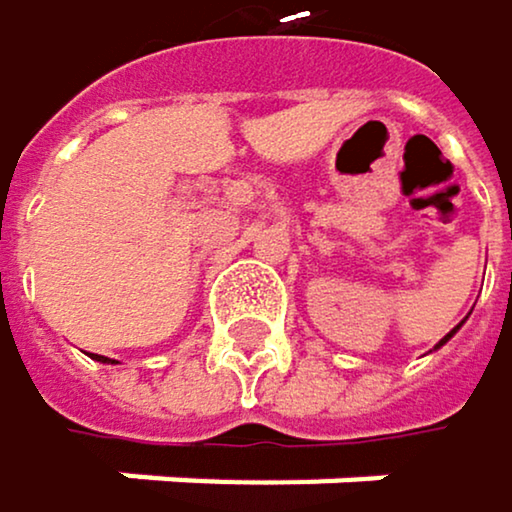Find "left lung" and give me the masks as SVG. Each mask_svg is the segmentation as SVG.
I'll list each match as a JSON object with an SVG mask.
<instances>
[{"instance_id": "left-lung-1", "label": "left lung", "mask_w": 512, "mask_h": 512, "mask_svg": "<svg viewBox=\"0 0 512 512\" xmlns=\"http://www.w3.org/2000/svg\"><path fill=\"white\" fill-rule=\"evenodd\" d=\"M458 326H461V323H458ZM458 326H455V329H452V332H449V336H446V339H443V342H440V345H446V342H449V339H452V336H455V332H458ZM440 345H437V348H440Z\"/></svg>"}]
</instances>
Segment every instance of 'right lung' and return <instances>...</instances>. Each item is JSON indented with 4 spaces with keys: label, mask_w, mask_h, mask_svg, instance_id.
Listing matches in <instances>:
<instances>
[{
    "label": "right lung",
    "mask_w": 512,
    "mask_h": 512,
    "mask_svg": "<svg viewBox=\"0 0 512 512\" xmlns=\"http://www.w3.org/2000/svg\"><path fill=\"white\" fill-rule=\"evenodd\" d=\"M103 360H106V357H103Z\"/></svg>",
    "instance_id": "right-lung-1"
}]
</instances>
